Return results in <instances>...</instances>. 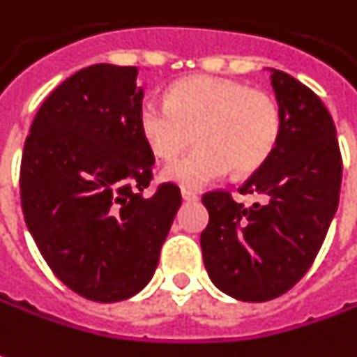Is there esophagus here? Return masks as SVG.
<instances>
[{"label": "esophagus", "mask_w": 357, "mask_h": 357, "mask_svg": "<svg viewBox=\"0 0 357 357\" xmlns=\"http://www.w3.org/2000/svg\"><path fill=\"white\" fill-rule=\"evenodd\" d=\"M181 195H183V200H186V202H195V200H198V196H196L192 190H186V188L181 190Z\"/></svg>", "instance_id": "1"}]
</instances>
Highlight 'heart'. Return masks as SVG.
Wrapping results in <instances>:
<instances>
[{"label": "heart", "mask_w": 357, "mask_h": 357, "mask_svg": "<svg viewBox=\"0 0 357 357\" xmlns=\"http://www.w3.org/2000/svg\"><path fill=\"white\" fill-rule=\"evenodd\" d=\"M139 129L149 149L169 161L190 145L186 153L162 169V178L184 188H200L234 174L261 169L281 137V109L273 98L245 84L192 76L169 90V102L147 98L139 107Z\"/></svg>", "instance_id": "obj_1"}]
</instances>
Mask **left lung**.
<instances>
[{"instance_id":"1","label":"left lung","mask_w":357,"mask_h":357,"mask_svg":"<svg viewBox=\"0 0 357 357\" xmlns=\"http://www.w3.org/2000/svg\"><path fill=\"white\" fill-rule=\"evenodd\" d=\"M281 137L269 161L240 186L263 202L238 204L228 190L202 196L200 236L212 283L245 303L284 295L312 265L340 200L342 155L332 116L310 88L271 68Z\"/></svg>"}]
</instances>
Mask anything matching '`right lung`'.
<instances>
[{
	"mask_svg": "<svg viewBox=\"0 0 357 357\" xmlns=\"http://www.w3.org/2000/svg\"><path fill=\"white\" fill-rule=\"evenodd\" d=\"M135 66L82 68L43 102L21 157V206L52 273L96 303L137 295L159 265L181 190L153 196Z\"/></svg>",
	"mask_w": 357,
	"mask_h": 357,
	"instance_id": "right-lung-1",
	"label": "right lung"
}]
</instances>
